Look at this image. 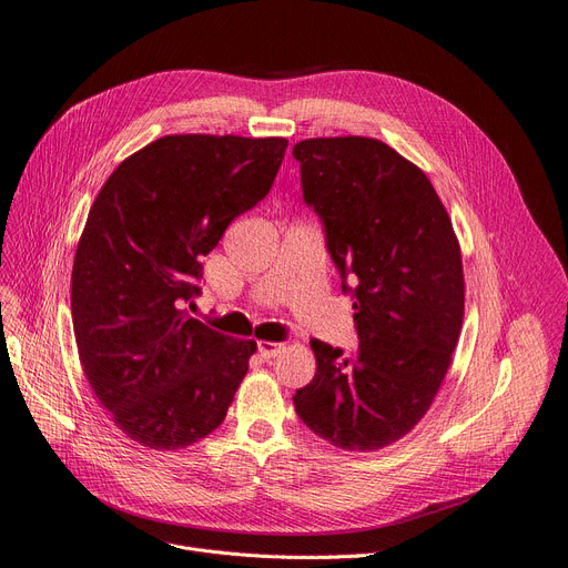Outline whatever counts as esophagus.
Listing matches in <instances>:
<instances>
[{"label":"esophagus","mask_w":568,"mask_h":568,"mask_svg":"<svg viewBox=\"0 0 568 568\" xmlns=\"http://www.w3.org/2000/svg\"><path fill=\"white\" fill-rule=\"evenodd\" d=\"M281 349H283L281 343H268V341H260V343H257V352H260L262 359H274V356H276Z\"/></svg>","instance_id":"34e87169"}]
</instances>
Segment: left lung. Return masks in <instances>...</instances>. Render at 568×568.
Returning a JSON list of instances; mask_svg holds the SVG:
<instances>
[{
    "instance_id": "obj_1",
    "label": "left lung",
    "mask_w": 568,
    "mask_h": 568,
    "mask_svg": "<svg viewBox=\"0 0 568 568\" xmlns=\"http://www.w3.org/2000/svg\"><path fill=\"white\" fill-rule=\"evenodd\" d=\"M292 156L359 334L349 356L311 341L317 371L294 409L338 449L377 452L424 419L452 366L465 313L458 239L430 179L389 144L313 138Z\"/></svg>"
}]
</instances>
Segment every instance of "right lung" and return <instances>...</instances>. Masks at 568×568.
Here are the masks:
<instances>
[{"instance_id":"right-lung-1","label":"right lung","mask_w":568,"mask_h":568,"mask_svg":"<svg viewBox=\"0 0 568 568\" xmlns=\"http://www.w3.org/2000/svg\"><path fill=\"white\" fill-rule=\"evenodd\" d=\"M285 138L165 135L119 163L97 195L71 276L84 377L112 422L156 452L214 433L255 341L191 317L200 257L272 189Z\"/></svg>"}]
</instances>
